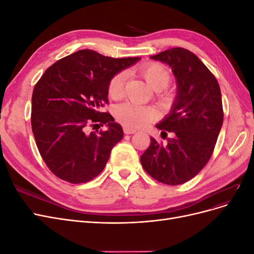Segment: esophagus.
<instances>
[{"instance_id": "obj_1", "label": "esophagus", "mask_w": 254, "mask_h": 254, "mask_svg": "<svg viewBox=\"0 0 254 254\" xmlns=\"http://www.w3.org/2000/svg\"><path fill=\"white\" fill-rule=\"evenodd\" d=\"M124 132L126 134H133L136 132L135 129H131V128H128V127H124Z\"/></svg>"}]
</instances>
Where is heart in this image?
<instances>
[{"label": "heart", "instance_id": "b5f03b06", "mask_svg": "<svg viewBox=\"0 0 254 254\" xmlns=\"http://www.w3.org/2000/svg\"><path fill=\"white\" fill-rule=\"evenodd\" d=\"M142 77L145 79L147 86L159 92V99L167 102L168 93L163 92L171 82V74L167 68L159 64H148L140 68ZM127 80V74L125 72H119L110 79L108 84V94L113 99H120L124 94L125 83ZM114 115L123 125L137 129L144 127L156 118V112L150 107L140 106L130 102L118 105L114 108Z\"/></svg>", "mask_w": 254, "mask_h": 254}]
</instances>
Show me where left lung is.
Here are the masks:
<instances>
[{
  "label": "left lung",
  "instance_id": "obj_1",
  "mask_svg": "<svg viewBox=\"0 0 254 254\" xmlns=\"http://www.w3.org/2000/svg\"><path fill=\"white\" fill-rule=\"evenodd\" d=\"M172 67L177 95L171 112L156 125L161 134L172 132L163 145L150 137L141 156L145 172L168 186L190 180L210 160L224 122L219 84L195 54L173 48L150 57Z\"/></svg>",
  "mask_w": 254,
  "mask_h": 254
}]
</instances>
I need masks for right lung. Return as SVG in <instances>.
<instances>
[{
  "instance_id": "obj_1",
  "label": "right lung",
  "mask_w": 254,
  "mask_h": 254,
  "mask_svg": "<svg viewBox=\"0 0 254 254\" xmlns=\"http://www.w3.org/2000/svg\"><path fill=\"white\" fill-rule=\"evenodd\" d=\"M140 57H106L80 50L51 65L36 83L32 96V130L40 155L58 178L70 183L91 181L103 172L123 128L101 111L108 104L113 76ZM106 124L109 129L89 133Z\"/></svg>"
}]
</instances>
